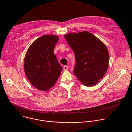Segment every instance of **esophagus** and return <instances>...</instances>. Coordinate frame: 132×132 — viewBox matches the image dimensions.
<instances>
[{
	"instance_id": "34e87169",
	"label": "esophagus",
	"mask_w": 132,
	"mask_h": 132,
	"mask_svg": "<svg viewBox=\"0 0 132 132\" xmlns=\"http://www.w3.org/2000/svg\"><path fill=\"white\" fill-rule=\"evenodd\" d=\"M68 69V67L67 66H64L63 67V70H67Z\"/></svg>"
}]
</instances>
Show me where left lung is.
I'll return each instance as SVG.
<instances>
[{
	"label": "left lung",
	"mask_w": 132,
	"mask_h": 132,
	"mask_svg": "<svg viewBox=\"0 0 132 132\" xmlns=\"http://www.w3.org/2000/svg\"><path fill=\"white\" fill-rule=\"evenodd\" d=\"M76 57L73 73L85 86L96 85L109 66V54L105 45L88 31L64 35Z\"/></svg>",
	"instance_id": "left-lung-1"
}]
</instances>
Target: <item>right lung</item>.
Segmentation results:
<instances>
[{"instance_id": "obj_1", "label": "right lung", "mask_w": 132, "mask_h": 132, "mask_svg": "<svg viewBox=\"0 0 132 132\" xmlns=\"http://www.w3.org/2000/svg\"><path fill=\"white\" fill-rule=\"evenodd\" d=\"M59 40L55 35H44L35 40L28 49L24 61L26 76L36 89L48 91L57 80L62 67L54 48Z\"/></svg>"}]
</instances>
